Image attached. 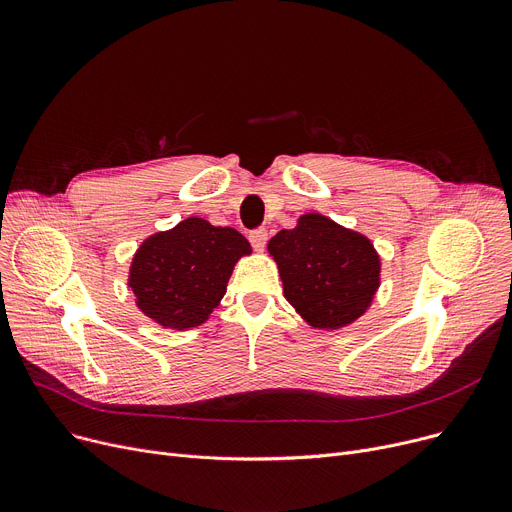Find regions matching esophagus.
I'll use <instances>...</instances> for the list:
<instances>
[{"label":"esophagus","mask_w":512,"mask_h":512,"mask_svg":"<svg viewBox=\"0 0 512 512\" xmlns=\"http://www.w3.org/2000/svg\"><path fill=\"white\" fill-rule=\"evenodd\" d=\"M249 240H251V245H253L255 251H263L265 245H267V232H265L263 228L253 230V232L249 234Z\"/></svg>","instance_id":"esophagus-1"}]
</instances>
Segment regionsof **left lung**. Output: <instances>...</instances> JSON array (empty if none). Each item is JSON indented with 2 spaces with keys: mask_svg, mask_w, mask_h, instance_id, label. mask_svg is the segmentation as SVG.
Masks as SVG:
<instances>
[{
  "mask_svg": "<svg viewBox=\"0 0 512 512\" xmlns=\"http://www.w3.org/2000/svg\"><path fill=\"white\" fill-rule=\"evenodd\" d=\"M284 297L309 326L338 330L353 324L380 286L382 261L371 240L321 213H305L267 245Z\"/></svg>",
  "mask_w": 512,
  "mask_h": 512,
  "instance_id": "obj_1",
  "label": "left lung"
}]
</instances>
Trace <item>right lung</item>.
Masks as SVG:
<instances>
[{"label": "right lung", "mask_w": 512, "mask_h": 512, "mask_svg": "<svg viewBox=\"0 0 512 512\" xmlns=\"http://www.w3.org/2000/svg\"><path fill=\"white\" fill-rule=\"evenodd\" d=\"M242 255H251V245L234 228L186 218L143 242L132 257L128 286L155 324L188 330L220 305Z\"/></svg>", "instance_id": "1"}]
</instances>
